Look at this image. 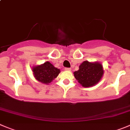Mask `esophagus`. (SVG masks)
Listing matches in <instances>:
<instances>
[{
	"label": "esophagus",
	"instance_id": "1",
	"mask_svg": "<svg viewBox=\"0 0 130 130\" xmlns=\"http://www.w3.org/2000/svg\"><path fill=\"white\" fill-rule=\"evenodd\" d=\"M65 71H71V68H65Z\"/></svg>",
	"mask_w": 130,
	"mask_h": 130
}]
</instances>
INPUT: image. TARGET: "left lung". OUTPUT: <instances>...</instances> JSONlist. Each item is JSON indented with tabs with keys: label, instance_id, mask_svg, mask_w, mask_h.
<instances>
[{
	"label": "left lung",
	"instance_id": "8db88e82",
	"mask_svg": "<svg viewBox=\"0 0 130 130\" xmlns=\"http://www.w3.org/2000/svg\"><path fill=\"white\" fill-rule=\"evenodd\" d=\"M103 69L101 63L85 61L79 67V70L74 72V77L84 87L95 85L103 75Z\"/></svg>",
	"mask_w": 130,
	"mask_h": 130
}]
</instances>
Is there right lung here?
Returning <instances> with one entry per match:
<instances>
[{"label":"right lung","instance_id":"add662e5","mask_svg":"<svg viewBox=\"0 0 130 130\" xmlns=\"http://www.w3.org/2000/svg\"><path fill=\"white\" fill-rule=\"evenodd\" d=\"M32 72L38 81L42 83L48 84L58 76L60 71L54 67L50 62L47 61L42 65L32 68Z\"/></svg>","mask_w":130,"mask_h":130}]
</instances>
